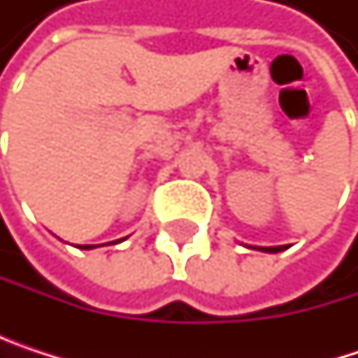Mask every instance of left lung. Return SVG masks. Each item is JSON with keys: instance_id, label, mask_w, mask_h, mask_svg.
Listing matches in <instances>:
<instances>
[{"instance_id": "8db88e82", "label": "left lung", "mask_w": 358, "mask_h": 358, "mask_svg": "<svg viewBox=\"0 0 358 358\" xmlns=\"http://www.w3.org/2000/svg\"><path fill=\"white\" fill-rule=\"evenodd\" d=\"M249 249L263 250V252H280V250H284L286 247H249Z\"/></svg>"}]
</instances>
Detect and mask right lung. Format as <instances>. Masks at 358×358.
I'll list each match as a JSON object with an SVG mask.
<instances>
[{
  "label": "right lung",
  "instance_id": "obj_1",
  "mask_svg": "<svg viewBox=\"0 0 358 358\" xmlns=\"http://www.w3.org/2000/svg\"><path fill=\"white\" fill-rule=\"evenodd\" d=\"M124 238H120V241H115V243H122ZM78 249H95V247H91V245H80Z\"/></svg>",
  "mask_w": 358,
  "mask_h": 358
}]
</instances>
